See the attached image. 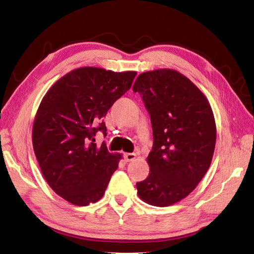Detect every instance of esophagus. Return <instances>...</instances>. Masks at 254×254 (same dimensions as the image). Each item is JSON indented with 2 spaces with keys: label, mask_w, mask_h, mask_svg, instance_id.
Returning <instances> with one entry per match:
<instances>
[{
  "label": "esophagus",
  "mask_w": 254,
  "mask_h": 254,
  "mask_svg": "<svg viewBox=\"0 0 254 254\" xmlns=\"http://www.w3.org/2000/svg\"><path fill=\"white\" fill-rule=\"evenodd\" d=\"M124 158H125V161L126 162H130V161H133L134 159H136V154L134 153H125L124 154Z\"/></svg>",
  "instance_id": "obj_1"
}]
</instances>
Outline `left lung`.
Wrapping results in <instances>:
<instances>
[{"mask_svg": "<svg viewBox=\"0 0 254 254\" xmlns=\"http://www.w3.org/2000/svg\"><path fill=\"white\" fill-rule=\"evenodd\" d=\"M151 120L150 172L136 184L147 204L165 207L185 198L209 169L216 124L208 100L192 81L172 69L139 74L132 86Z\"/></svg>", "mask_w": 254, "mask_h": 254, "instance_id": "left-lung-1", "label": "left lung"}]
</instances>
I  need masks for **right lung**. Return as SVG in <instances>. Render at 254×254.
I'll return each mask as SVG.
<instances>
[{"label":"right lung","instance_id":"right-lung-1","mask_svg":"<svg viewBox=\"0 0 254 254\" xmlns=\"http://www.w3.org/2000/svg\"><path fill=\"white\" fill-rule=\"evenodd\" d=\"M137 72L94 66L72 70L41 100L33 126V147L45 180L76 206L100 200L122 159L95 134H106L103 117L130 89Z\"/></svg>","mask_w":254,"mask_h":254}]
</instances>
